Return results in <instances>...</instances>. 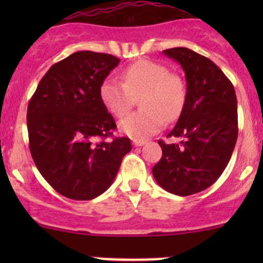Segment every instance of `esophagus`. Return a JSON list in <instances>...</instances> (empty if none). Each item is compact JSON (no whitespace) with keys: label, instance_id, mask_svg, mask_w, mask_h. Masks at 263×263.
<instances>
[{"label":"esophagus","instance_id":"1","mask_svg":"<svg viewBox=\"0 0 263 263\" xmlns=\"http://www.w3.org/2000/svg\"><path fill=\"white\" fill-rule=\"evenodd\" d=\"M146 144L145 140H134V145L135 146H142V145Z\"/></svg>","mask_w":263,"mask_h":263}]
</instances>
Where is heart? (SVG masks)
Returning a JSON list of instances; mask_svg holds the SVG:
<instances>
[{"label": "heart", "mask_w": 263, "mask_h": 263, "mask_svg": "<svg viewBox=\"0 0 263 263\" xmlns=\"http://www.w3.org/2000/svg\"><path fill=\"white\" fill-rule=\"evenodd\" d=\"M123 82L107 78L100 84L99 97L113 116L123 117L140 97L141 110L122 119L119 129L134 140H145L163 128L166 122L179 118L187 100V87L177 73L163 63L140 60L124 68Z\"/></svg>", "instance_id": "heart-1"}]
</instances>
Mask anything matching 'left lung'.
I'll return each instance as SVG.
<instances>
[{"label":"left lung","mask_w":263,"mask_h":263,"mask_svg":"<svg viewBox=\"0 0 263 263\" xmlns=\"http://www.w3.org/2000/svg\"><path fill=\"white\" fill-rule=\"evenodd\" d=\"M163 53L182 66L187 100L168 135L181 142L159 141L163 155L153 176L168 192L190 196L214 184L232 158L238 137L237 97L229 79L209 58L184 47Z\"/></svg>","instance_id":"8db88e82"}]
</instances>
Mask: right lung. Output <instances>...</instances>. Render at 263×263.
Here are the masks:
<instances>
[{
	"mask_svg": "<svg viewBox=\"0 0 263 263\" xmlns=\"http://www.w3.org/2000/svg\"><path fill=\"white\" fill-rule=\"evenodd\" d=\"M118 63L119 58L105 53H73L47 71L29 102L34 163L43 178L71 200H92L105 192L132 148L127 137L97 141L116 129L99 87Z\"/></svg>",
	"mask_w": 263,
	"mask_h": 263,
	"instance_id": "1",
	"label": "right lung"
}]
</instances>
